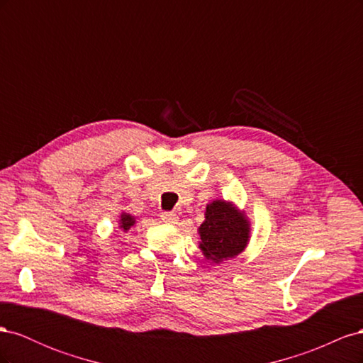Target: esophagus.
<instances>
[{"mask_svg": "<svg viewBox=\"0 0 363 363\" xmlns=\"http://www.w3.org/2000/svg\"><path fill=\"white\" fill-rule=\"evenodd\" d=\"M160 219H162L163 223H167V224H177L179 216L175 215L174 212H162L160 213Z\"/></svg>", "mask_w": 363, "mask_h": 363, "instance_id": "obj_1", "label": "esophagus"}]
</instances>
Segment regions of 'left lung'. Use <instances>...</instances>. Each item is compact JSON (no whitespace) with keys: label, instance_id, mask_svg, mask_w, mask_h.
Returning a JSON list of instances; mask_svg holds the SVG:
<instances>
[{"label":"left lung","instance_id":"obj_1","mask_svg":"<svg viewBox=\"0 0 363 363\" xmlns=\"http://www.w3.org/2000/svg\"><path fill=\"white\" fill-rule=\"evenodd\" d=\"M203 255L219 263L242 252L248 244L250 224L232 203L216 200L206 207V221L200 225Z\"/></svg>","mask_w":363,"mask_h":363}]
</instances>
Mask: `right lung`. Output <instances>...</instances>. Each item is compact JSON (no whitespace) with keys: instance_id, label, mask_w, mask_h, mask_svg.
I'll use <instances>...</instances> for the list:
<instances>
[{"instance_id":"right-lung-1","label":"right lung","mask_w":363,"mask_h":363,"mask_svg":"<svg viewBox=\"0 0 363 363\" xmlns=\"http://www.w3.org/2000/svg\"><path fill=\"white\" fill-rule=\"evenodd\" d=\"M135 218L128 215V213H121V219H119V227L124 230V232H127V230H130L131 225H135Z\"/></svg>"}]
</instances>
